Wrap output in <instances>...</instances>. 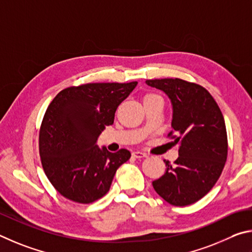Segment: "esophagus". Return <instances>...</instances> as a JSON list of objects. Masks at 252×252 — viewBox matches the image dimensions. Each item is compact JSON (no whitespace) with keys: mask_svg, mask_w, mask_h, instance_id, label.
<instances>
[{"mask_svg":"<svg viewBox=\"0 0 252 252\" xmlns=\"http://www.w3.org/2000/svg\"><path fill=\"white\" fill-rule=\"evenodd\" d=\"M131 155H133V157H135V158H145V157H147L146 154L142 153V152H134L133 154H131Z\"/></svg>","mask_w":252,"mask_h":252,"instance_id":"esophagus-1","label":"esophagus"}]
</instances>
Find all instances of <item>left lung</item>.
I'll return each instance as SVG.
<instances>
[{"mask_svg": "<svg viewBox=\"0 0 252 252\" xmlns=\"http://www.w3.org/2000/svg\"><path fill=\"white\" fill-rule=\"evenodd\" d=\"M148 86L168 97L173 117L174 143L180 144L176 166L166 161L167 170L153 187L174 206H188L201 199L217 183L227 159L224 119L209 92L179 78L148 79Z\"/></svg>", "mask_w": 252, "mask_h": 252, "instance_id": "left-lung-1", "label": "left lung"}]
</instances>
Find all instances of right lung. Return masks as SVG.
<instances>
[{"label":"right lung","mask_w":252,"mask_h":252,"mask_svg":"<svg viewBox=\"0 0 252 252\" xmlns=\"http://www.w3.org/2000/svg\"><path fill=\"white\" fill-rule=\"evenodd\" d=\"M137 82L94 83L65 88L44 115L39 156L48 180L61 195L91 204L109 190L117 169L130 158L127 149L110 153L97 140L113 125L118 105Z\"/></svg>","instance_id":"1"}]
</instances>
